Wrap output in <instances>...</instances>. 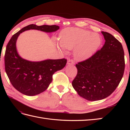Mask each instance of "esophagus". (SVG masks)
<instances>
[{"label": "esophagus", "mask_w": 130, "mask_h": 130, "mask_svg": "<svg viewBox=\"0 0 130 130\" xmlns=\"http://www.w3.org/2000/svg\"><path fill=\"white\" fill-rule=\"evenodd\" d=\"M67 63L68 65H74V64H75V61H74L72 59H70V60H69L68 61Z\"/></svg>", "instance_id": "obj_1"}]
</instances>
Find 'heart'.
<instances>
[{
    "label": "heart",
    "instance_id": "obj_1",
    "mask_svg": "<svg viewBox=\"0 0 130 130\" xmlns=\"http://www.w3.org/2000/svg\"><path fill=\"white\" fill-rule=\"evenodd\" d=\"M60 43L57 47L63 52L65 48H74V56L78 60H84L89 58L101 43L100 36L95 33L86 29L70 27L61 32Z\"/></svg>",
    "mask_w": 130,
    "mask_h": 130
}]
</instances>
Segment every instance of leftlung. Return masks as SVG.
Listing matches in <instances>:
<instances>
[{"instance_id": "left-lung-1", "label": "left lung", "mask_w": 130, "mask_h": 130, "mask_svg": "<svg viewBox=\"0 0 130 130\" xmlns=\"http://www.w3.org/2000/svg\"><path fill=\"white\" fill-rule=\"evenodd\" d=\"M104 45L89 59L76 64L72 85L78 94L89 101L101 100L114 92L122 79L125 62L122 44L113 36L102 31Z\"/></svg>"}]
</instances>
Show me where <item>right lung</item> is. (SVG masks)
<instances>
[{
  "instance_id": "add662e5",
  "label": "right lung",
  "mask_w": 130,
  "mask_h": 130,
  "mask_svg": "<svg viewBox=\"0 0 130 130\" xmlns=\"http://www.w3.org/2000/svg\"><path fill=\"white\" fill-rule=\"evenodd\" d=\"M59 29V27L56 25L38 26L32 24L24 27L11 37L5 50V70L11 84L19 92L33 96L44 92L51 83L52 75L65 67L67 60L49 59L33 62L22 59L16 48V41L19 35L29 29L52 32Z\"/></svg>"
}]
</instances>
